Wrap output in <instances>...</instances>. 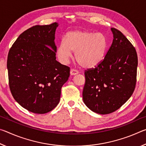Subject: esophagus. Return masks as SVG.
<instances>
[{
    "label": "esophagus",
    "instance_id": "1",
    "mask_svg": "<svg viewBox=\"0 0 146 146\" xmlns=\"http://www.w3.org/2000/svg\"><path fill=\"white\" fill-rule=\"evenodd\" d=\"M78 73H79L78 71L76 70H74V69H71L70 71L71 75H77Z\"/></svg>",
    "mask_w": 146,
    "mask_h": 146
}]
</instances>
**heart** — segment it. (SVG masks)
I'll return each instance as SVG.
<instances>
[{
  "label": "heart",
  "instance_id": "b5f03b06",
  "mask_svg": "<svg viewBox=\"0 0 146 146\" xmlns=\"http://www.w3.org/2000/svg\"><path fill=\"white\" fill-rule=\"evenodd\" d=\"M107 48V40L103 33L75 30L66 35L56 53L60 62L67 64L75 51L76 60L82 67L92 68L103 60Z\"/></svg>",
  "mask_w": 146,
  "mask_h": 146
}]
</instances>
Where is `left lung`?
I'll return each mask as SVG.
<instances>
[{"mask_svg": "<svg viewBox=\"0 0 146 146\" xmlns=\"http://www.w3.org/2000/svg\"><path fill=\"white\" fill-rule=\"evenodd\" d=\"M111 46L104 60L85 71L82 97L86 106L100 115L113 113L127 102L137 82V51L127 38L115 28Z\"/></svg>", "mask_w": 146, "mask_h": 146, "instance_id": "8db88e82", "label": "left lung"}]
</instances>
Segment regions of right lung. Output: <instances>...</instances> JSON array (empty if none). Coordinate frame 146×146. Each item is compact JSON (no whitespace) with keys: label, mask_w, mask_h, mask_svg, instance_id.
I'll return each mask as SVG.
<instances>
[{"label":"right lung","mask_w":146,"mask_h":146,"mask_svg":"<svg viewBox=\"0 0 146 146\" xmlns=\"http://www.w3.org/2000/svg\"><path fill=\"white\" fill-rule=\"evenodd\" d=\"M57 23L35 26L24 31L9 49L7 68L12 95L29 111L44 114L60 99L70 68L56 60Z\"/></svg>","instance_id":"1"}]
</instances>
